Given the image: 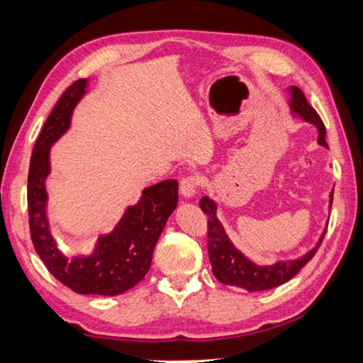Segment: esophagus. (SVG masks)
<instances>
[{"label":"esophagus","mask_w":363,"mask_h":363,"mask_svg":"<svg viewBox=\"0 0 363 363\" xmlns=\"http://www.w3.org/2000/svg\"><path fill=\"white\" fill-rule=\"evenodd\" d=\"M199 186H200L199 177L186 176L181 181V186H179L181 195L184 196V199H192V196L196 195V189H199Z\"/></svg>","instance_id":"obj_1"}]
</instances>
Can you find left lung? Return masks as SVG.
Wrapping results in <instances>:
<instances>
[{
    "label": "left lung",
    "instance_id": "1",
    "mask_svg": "<svg viewBox=\"0 0 363 363\" xmlns=\"http://www.w3.org/2000/svg\"><path fill=\"white\" fill-rule=\"evenodd\" d=\"M289 106H291V114L295 117H300L301 121L313 123L318 128V143L320 146L328 147L325 143V127L322 123L319 114L315 113L314 108L308 103L306 96L303 91L292 85L289 87ZM333 201V190L330 192V203H328V209L332 208ZM200 208L203 213L208 216V252H209V262L213 267V274L216 279L227 286L241 287L247 292H260L268 291V289L278 287L284 284L289 279L300 272V269L306 265V263L313 259L314 254L318 252L322 240H324L327 228L322 232L319 241L315 246L303 254L298 259L294 260H279L273 263V265H257L255 262L249 260L247 257L235 247V245L230 241L225 228L217 219V204L214 200L203 196L200 200Z\"/></svg>",
    "mask_w": 363,
    "mask_h": 363
}]
</instances>
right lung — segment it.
Segmentation results:
<instances>
[{
    "instance_id": "obj_1",
    "label": "right lung",
    "mask_w": 363,
    "mask_h": 363,
    "mask_svg": "<svg viewBox=\"0 0 363 363\" xmlns=\"http://www.w3.org/2000/svg\"><path fill=\"white\" fill-rule=\"evenodd\" d=\"M87 79H79L57 101L39 133L28 171L30 233L45 268L81 295H121L143 281L164 223L177 206V181L167 179L143 190L140 201L125 209L113 232L98 236L91 254L68 259L57 247L48 219L45 179L50 174V147L71 127L72 111L87 94Z\"/></svg>"
}]
</instances>
